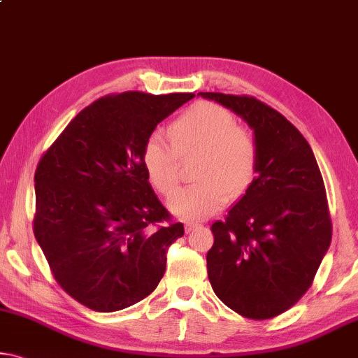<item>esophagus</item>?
<instances>
[{
	"label": "esophagus",
	"instance_id": "34e87169",
	"mask_svg": "<svg viewBox=\"0 0 358 358\" xmlns=\"http://www.w3.org/2000/svg\"><path fill=\"white\" fill-rule=\"evenodd\" d=\"M198 222H194V221H189V222H185V232H190V230H194L195 227H198Z\"/></svg>",
	"mask_w": 358,
	"mask_h": 358
}]
</instances>
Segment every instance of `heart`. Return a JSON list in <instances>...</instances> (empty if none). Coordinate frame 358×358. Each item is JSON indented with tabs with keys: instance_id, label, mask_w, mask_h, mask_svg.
I'll return each mask as SVG.
<instances>
[{
	"instance_id": "heart-1",
	"label": "heart",
	"mask_w": 358,
	"mask_h": 358,
	"mask_svg": "<svg viewBox=\"0 0 358 358\" xmlns=\"http://www.w3.org/2000/svg\"><path fill=\"white\" fill-rule=\"evenodd\" d=\"M169 139L148 136L141 163L158 194L171 195L180 179V158L200 155L196 182L179 189L168 206L184 219L210 217L230 196L245 195L257 173V145L250 131L236 124L229 110L213 102H198L169 126Z\"/></svg>"
}]
</instances>
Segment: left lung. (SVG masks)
I'll list each match as a JSON object with an SVG mask.
<instances>
[{"mask_svg":"<svg viewBox=\"0 0 358 358\" xmlns=\"http://www.w3.org/2000/svg\"><path fill=\"white\" fill-rule=\"evenodd\" d=\"M200 94L245 118L257 145L255 182L211 225L208 278L230 309L267 320L306 294L331 243L325 184L309 142L282 113L252 96Z\"/></svg>","mask_w":358,"mask_h":358,"instance_id":"1","label":"left lung"}]
</instances>
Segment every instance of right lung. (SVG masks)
<instances>
[{
	"mask_svg": "<svg viewBox=\"0 0 358 358\" xmlns=\"http://www.w3.org/2000/svg\"><path fill=\"white\" fill-rule=\"evenodd\" d=\"M192 97H99L38 162L33 234L60 288L87 309H126L163 278L168 248L184 225L152 190L141 150L157 124Z\"/></svg>",
	"mask_w": 358,
	"mask_h": 358,
	"instance_id": "obj_1",
	"label": "right lung"
}]
</instances>
